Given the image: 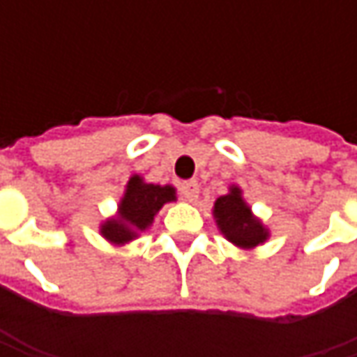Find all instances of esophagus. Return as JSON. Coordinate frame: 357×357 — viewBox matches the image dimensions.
<instances>
[{
    "label": "esophagus",
    "mask_w": 357,
    "mask_h": 357,
    "mask_svg": "<svg viewBox=\"0 0 357 357\" xmlns=\"http://www.w3.org/2000/svg\"><path fill=\"white\" fill-rule=\"evenodd\" d=\"M181 192H183V197H185L188 202H195V200L199 199V183L197 181H186L181 185Z\"/></svg>",
    "instance_id": "1"
}]
</instances>
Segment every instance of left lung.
Listing matches in <instances>:
<instances>
[{"label":"left lung","instance_id":"1","mask_svg":"<svg viewBox=\"0 0 357 357\" xmlns=\"http://www.w3.org/2000/svg\"><path fill=\"white\" fill-rule=\"evenodd\" d=\"M213 216L220 234L240 250H254L270 238V230L258 216H254L238 185H230L227 195L214 200Z\"/></svg>","mask_w":357,"mask_h":357}]
</instances>
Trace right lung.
<instances>
[{
	"mask_svg": "<svg viewBox=\"0 0 357 357\" xmlns=\"http://www.w3.org/2000/svg\"><path fill=\"white\" fill-rule=\"evenodd\" d=\"M176 200V188L171 185H153L146 183L141 174H132L125 186V192L119 200L117 214L105 218L99 232L113 246H125L141 232L153 227L158 211Z\"/></svg>",
	"mask_w": 357,
	"mask_h": 357,
	"instance_id": "obj_1",
	"label": "right lung"
}]
</instances>
